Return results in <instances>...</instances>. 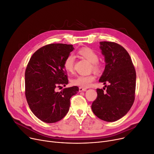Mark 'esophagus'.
Instances as JSON below:
<instances>
[{
  "label": "esophagus",
  "mask_w": 154,
  "mask_h": 154,
  "mask_svg": "<svg viewBox=\"0 0 154 154\" xmlns=\"http://www.w3.org/2000/svg\"><path fill=\"white\" fill-rule=\"evenodd\" d=\"M87 89H85V88H81V87H80V88H79V92H82V91H85Z\"/></svg>",
  "instance_id": "esophagus-1"
}]
</instances>
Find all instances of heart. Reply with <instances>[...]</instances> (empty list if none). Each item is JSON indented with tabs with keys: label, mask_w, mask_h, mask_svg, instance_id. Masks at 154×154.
I'll use <instances>...</instances> for the list:
<instances>
[{
	"label": "heart",
	"mask_w": 154,
	"mask_h": 154,
	"mask_svg": "<svg viewBox=\"0 0 154 154\" xmlns=\"http://www.w3.org/2000/svg\"><path fill=\"white\" fill-rule=\"evenodd\" d=\"M79 54L92 63V69L95 72H99L101 66L98 62L99 56L97 53L91 48L84 47L80 49ZM74 65V57L72 55H69L66 57L63 62V67L67 72H72ZM96 77L94 75H79L72 80V84L74 85L80 86L81 88H88L92 82L95 81Z\"/></svg>",
	"instance_id": "b5f03b06"
}]
</instances>
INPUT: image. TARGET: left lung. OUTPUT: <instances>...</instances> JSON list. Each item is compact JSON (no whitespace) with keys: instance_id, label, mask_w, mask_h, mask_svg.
Segmentation results:
<instances>
[{"instance_id":"obj_1","label":"left lung","mask_w":154,"mask_h":154,"mask_svg":"<svg viewBox=\"0 0 154 154\" xmlns=\"http://www.w3.org/2000/svg\"><path fill=\"white\" fill-rule=\"evenodd\" d=\"M100 48L104 56L106 66L100 82L109 85L97 89V96L93 101L92 110L97 117L113 122L123 117L135 101L136 72L129 53L120 45L101 42Z\"/></svg>"}]
</instances>
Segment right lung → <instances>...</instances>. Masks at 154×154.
<instances>
[{
	"label": "right lung",
	"instance_id": "obj_1",
	"mask_svg": "<svg viewBox=\"0 0 154 154\" xmlns=\"http://www.w3.org/2000/svg\"><path fill=\"white\" fill-rule=\"evenodd\" d=\"M74 49L72 45L52 43L35 51L25 72V96L31 111L42 122L52 123L68 112L70 99L79 88L73 86L56 92L69 83L63 67L66 57Z\"/></svg>",
	"mask_w": 154,
	"mask_h": 154
}]
</instances>
